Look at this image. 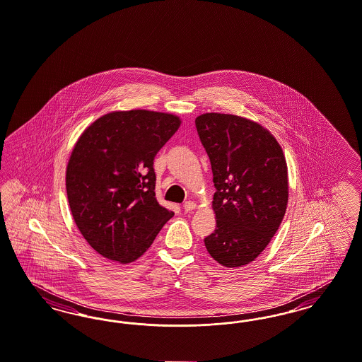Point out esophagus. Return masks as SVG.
I'll return each mask as SVG.
<instances>
[{"mask_svg": "<svg viewBox=\"0 0 362 362\" xmlns=\"http://www.w3.org/2000/svg\"><path fill=\"white\" fill-rule=\"evenodd\" d=\"M196 206H197V204H196L194 201H187V202H184V205H182V208H184L185 212L193 211Z\"/></svg>", "mask_w": 362, "mask_h": 362, "instance_id": "1", "label": "esophagus"}]
</instances>
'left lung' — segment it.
Masks as SVG:
<instances>
[{"mask_svg": "<svg viewBox=\"0 0 362 362\" xmlns=\"http://www.w3.org/2000/svg\"><path fill=\"white\" fill-rule=\"evenodd\" d=\"M196 127L216 187V229L204 243L221 266L243 267L264 251L286 214V157L266 127L244 117L205 112Z\"/></svg>", "mask_w": 362, "mask_h": 362, "instance_id": "obj_1", "label": "left lung"}]
</instances>
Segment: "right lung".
I'll return each mask as SVG.
<instances>
[{
	"label": "right lung",
	"instance_id": "right-lung-1",
	"mask_svg": "<svg viewBox=\"0 0 362 362\" xmlns=\"http://www.w3.org/2000/svg\"><path fill=\"white\" fill-rule=\"evenodd\" d=\"M180 124L169 112L111 111L72 148L66 170L69 209L83 238L108 260L133 263L173 217L156 199L153 165Z\"/></svg>",
	"mask_w": 362,
	"mask_h": 362
}]
</instances>
